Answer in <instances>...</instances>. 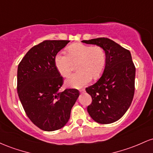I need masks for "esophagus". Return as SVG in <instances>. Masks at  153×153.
Listing matches in <instances>:
<instances>
[{"label":"esophagus","mask_w":153,"mask_h":153,"mask_svg":"<svg viewBox=\"0 0 153 153\" xmlns=\"http://www.w3.org/2000/svg\"><path fill=\"white\" fill-rule=\"evenodd\" d=\"M80 92H81V93H83V92H85V89H81V90L80 91Z\"/></svg>","instance_id":"obj_1"}]
</instances>
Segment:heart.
Here are the masks:
<instances>
[{
    "label": "heart",
    "mask_w": 153,
    "mask_h": 153,
    "mask_svg": "<svg viewBox=\"0 0 153 153\" xmlns=\"http://www.w3.org/2000/svg\"><path fill=\"white\" fill-rule=\"evenodd\" d=\"M68 54L62 52L56 54L54 65L61 75L68 77L73 71V62H79L78 70L80 71L66 80L68 87L79 88L89 83L92 77L97 79L102 75L106 64L102 47L75 43L68 47Z\"/></svg>",
    "instance_id": "obj_1"
}]
</instances>
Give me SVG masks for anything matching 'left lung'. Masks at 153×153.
I'll return each mask as SVG.
<instances>
[{"label":"left lung","instance_id":"obj_1","mask_svg":"<svg viewBox=\"0 0 153 153\" xmlns=\"http://www.w3.org/2000/svg\"><path fill=\"white\" fill-rule=\"evenodd\" d=\"M104 50L106 64L101 77L85 91L92 98L88 106L89 115L99 124H111L124 116L134 94L135 67L128 50L108 38L83 40Z\"/></svg>","mask_w":153,"mask_h":153}]
</instances>
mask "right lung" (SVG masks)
Instances as JSON below:
<instances>
[{
    "label": "right lung",
    "mask_w": 153,
    "mask_h": 153,
    "mask_svg": "<svg viewBox=\"0 0 153 153\" xmlns=\"http://www.w3.org/2000/svg\"><path fill=\"white\" fill-rule=\"evenodd\" d=\"M69 42L45 40L28 51L18 66L19 99L27 117L44 131L57 130L65 125L80 94L73 88L59 91L63 78L54 65V57Z\"/></svg>",
    "instance_id": "right-lung-1"
}]
</instances>
